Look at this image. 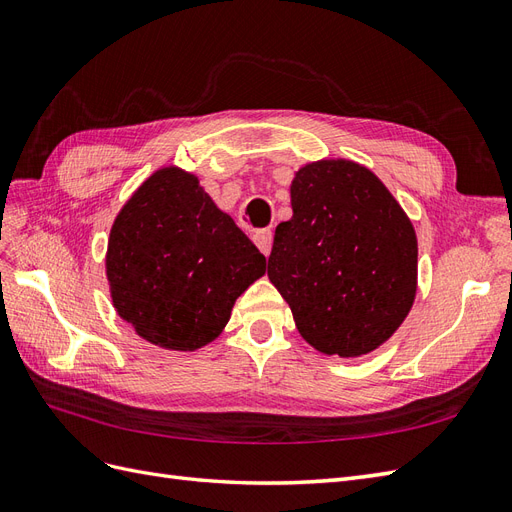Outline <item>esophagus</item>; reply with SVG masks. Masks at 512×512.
<instances>
[{"mask_svg":"<svg viewBox=\"0 0 512 512\" xmlns=\"http://www.w3.org/2000/svg\"><path fill=\"white\" fill-rule=\"evenodd\" d=\"M272 240H274V232L272 229H259V232L253 234V242L257 244V249L263 253V255H270L272 251Z\"/></svg>","mask_w":512,"mask_h":512,"instance_id":"obj_1","label":"esophagus"}]
</instances>
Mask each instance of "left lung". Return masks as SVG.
<instances>
[{"label": "left lung", "instance_id": "left-lung-1", "mask_svg": "<svg viewBox=\"0 0 512 512\" xmlns=\"http://www.w3.org/2000/svg\"><path fill=\"white\" fill-rule=\"evenodd\" d=\"M268 278L317 351L357 357L406 319L417 291V236L400 204L353 161L310 163L291 183Z\"/></svg>", "mask_w": 512, "mask_h": 512}]
</instances>
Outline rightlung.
<instances>
[{
  "mask_svg": "<svg viewBox=\"0 0 512 512\" xmlns=\"http://www.w3.org/2000/svg\"><path fill=\"white\" fill-rule=\"evenodd\" d=\"M106 272L114 308L142 338L193 351L221 334L266 257L195 176L168 168L114 221Z\"/></svg>",
  "mask_w": 512,
  "mask_h": 512,
  "instance_id": "obj_1",
  "label": "right lung"
}]
</instances>
